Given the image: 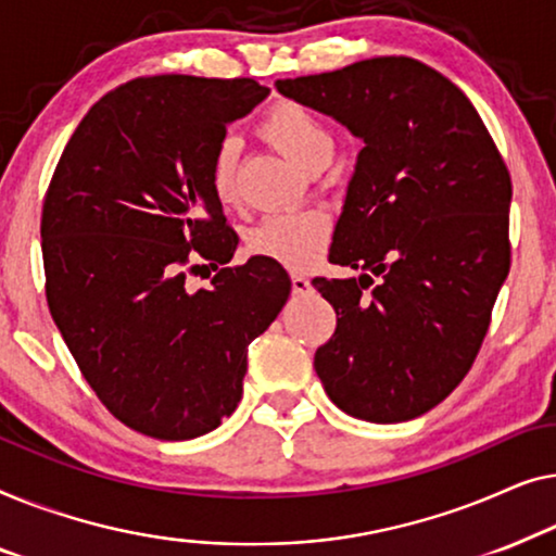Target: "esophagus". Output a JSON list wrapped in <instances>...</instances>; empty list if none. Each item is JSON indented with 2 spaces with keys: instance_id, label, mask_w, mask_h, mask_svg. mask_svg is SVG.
<instances>
[{
  "instance_id": "34e87169",
  "label": "esophagus",
  "mask_w": 556,
  "mask_h": 556,
  "mask_svg": "<svg viewBox=\"0 0 556 556\" xmlns=\"http://www.w3.org/2000/svg\"><path fill=\"white\" fill-rule=\"evenodd\" d=\"M292 289H294L296 294H304V292H309L312 285H309V279L304 277V275H292Z\"/></svg>"
}]
</instances>
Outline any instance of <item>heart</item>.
<instances>
[{
	"label": "heart",
	"mask_w": 556,
	"mask_h": 556,
	"mask_svg": "<svg viewBox=\"0 0 556 556\" xmlns=\"http://www.w3.org/2000/svg\"><path fill=\"white\" fill-rule=\"evenodd\" d=\"M262 136L271 140L279 151L292 155L307 168H319L330 161L334 136L312 108L296 100H279L262 115ZM239 143L224 138L216 146L208 163V184L214 197L231 206L239 201ZM332 237V218L319 208L285 211L271 214L249 231V252L271 260L287 269H309L325 254Z\"/></svg>",
	"instance_id": "obj_1"
}]
</instances>
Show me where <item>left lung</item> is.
<instances>
[{
	"label": "left lung",
	"instance_id": "8db88e82",
	"mask_svg": "<svg viewBox=\"0 0 556 556\" xmlns=\"http://www.w3.org/2000/svg\"><path fill=\"white\" fill-rule=\"evenodd\" d=\"M281 96L363 138L330 262L359 277L312 285L338 327L315 370L340 410L401 424L471 370L511 267V176L464 92L393 54L277 80Z\"/></svg>",
	"mask_w": 556,
	"mask_h": 556
}]
</instances>
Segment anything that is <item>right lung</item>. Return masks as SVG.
Wrapping results in <instances>:
<instances>
[{
  "label": "right lung",
  "mask_w": 556,
  "mask_h": 556,
  "mask_svg": "<svg viewBox=\"0 0 556 556\" xmlns=\"http://www.w3.org/2000/svg\"><path fill=\"white\" fill-rule=\"evenodd\" d=\"M267 96L252 77L118 85L77 125L45 193L54 325L100 403L159 441H189L231 416L249 342L292 289L264 256L222 267L239 237L208 184L226 125ZM199 268L217 275L191 293L185 277Z\"/></svg>",
  "instance_id": "add662e5"
}]
</instances>
